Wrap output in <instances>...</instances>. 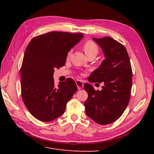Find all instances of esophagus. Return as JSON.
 <instances>
[{
  "mask_svg": "<svg viewBox=\"0 0 154 154\" xmlns=\"http://www.w3.org/2000/svg\"><path fill=\"white\" fill-rule=\"evenodd\" d=\"M76 84L78 87V90H80L82 88L83 86V82L81 81V80H76Z\"/></svg>",
  "mask_w": 154,
  "mask_h": 154,
  "instance_id": "esophagus-1",
  "label": "esophagus"
}]
</instances>
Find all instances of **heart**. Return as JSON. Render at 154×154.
I'll list each match as a JSON object with an SVG mask.
<instances>
[{"mask_svg":"<svg viewBox=\"0 0 154 154\" xmlns=\"http://www.w3.org/2000/svg\"><path fill=\"white\" fill-rule=\"evenodd\" d=\"M83 50H84L87 57L92 54L96 55L97 53H98V47H97L96 44L94 43L93 41L88 40L83 45ZM71 53V51H69V53H67V58L69 57Z\"/></svg>","mask_w":154,"mask_h":154,"instance_id":"b5f03b06","label":"heart"}]
</instances>
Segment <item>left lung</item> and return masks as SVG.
<instances>
[{
	"label": "left lung",
	"instance_id": "left-lung-1",
	"mask_svg": "<svg viewBox=\"0 0 154 154\" xmlns=\"http://www.w3.org/2000/svg\"><path fill=\"white\" fill-rule=\"evenodd\" d=\"M93 40L102 49L105 60L92 72L88 80L103 82L104 85L101 91H95L90 83H85L88 94L85 112L97 124L108 125L121 117L129 103L132 71L123 45L109 36L93 38Z\"/></svg>",
	"mask_w": 154,
	"mask_h": 154
}]
</instances>
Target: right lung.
<instances>
[{"label":"right lung","mask_w":154,"mask_h":154,"mask_svg":"<svg viewBox=\"0 0 154 154\" xmlns=\"http://www.w3.org/2000/svg\"><path fill=\"white\" fill-rule=\"evenodd\" d=\"M82 33L53 31L32 38L20 69L21 93L29 112L42 122L62 116L78 89L72 79L54 84V69L66 63L67 53L83 38Z\"/></svg>","instance_id":"obj_1"}]
</instances>
